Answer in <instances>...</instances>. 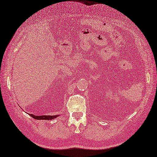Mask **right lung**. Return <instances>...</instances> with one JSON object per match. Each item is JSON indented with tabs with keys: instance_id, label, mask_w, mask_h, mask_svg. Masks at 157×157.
Listing matches in <instances>:
<instances>
[{
	"instance_id": "add662e5",
	"label": "right lung",
	"mask_w": 157,
	"mask_h": 157,
	"mask_svg": "<svg viewBox=\"0 0 157 157\" xmlns=\"http://www.w3.org/2000/svg\"><path fill=\"white\" fill-rule=\"evenodd\" d=\"M29 115L30 117H32L33 118H35L36 120H52V119H54V118L58 117L59 116V115H43V116H36V115H34L33 114H29Z\"/></svg>"
}]
</instances>
